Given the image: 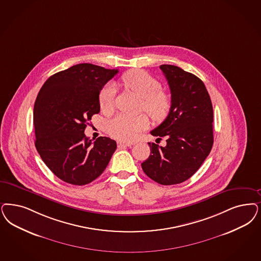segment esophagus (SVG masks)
<instances>
[{
	"label": "esophagus",
	"instance_id": "34e87169",
	"mask_svg": "<svg viewBox=\"0 0 261 261\" xmlns=\"http://www.w3.org/2000/svg\"><path fill=\"white\" fill-rule=\"evenodd\" d=\"M132 144H130V143H123V142H118V144H117V146L119 147V148H122V147H127V146H131Z\"/></svg>",
	"mask_w": 261,
	"mask_h": 261
}]
</instances>
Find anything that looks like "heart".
I'll list each match as a JSON object with an SVG mask.
<instances>
[{
	"mask_svg": "<svg viewBox=\"0 0 261 261\" xmlns=\"http://www.w3.org/2000/svg\"><path fill=\"white\" fill-rule=\"evenodd\" d=\"M121 82L128 90H132L143 98V108L154 120H163L169 115L171 108L170 94L161 90L162 85L149 73L141 69H134L124 73ZM116 88L112 84L105 85L99 92L100 109L110 113L115 107ZM149 125L148 117L144 114L128 116L118 114L107 122L109 134L117 140L131 142Z\"/></svg>",
	"mask_w": 261,
	"mask_h": 261,
	"instance_id": "obj_1",
	"label": "heart"
}]
</instances>
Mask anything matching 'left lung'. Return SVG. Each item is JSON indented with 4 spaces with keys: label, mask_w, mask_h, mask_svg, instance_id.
Returning a JSON list of instances; mask_svg holds the SVG:
<instances>
[{
    "label": "left lung",
    "mask_w": 261,
    "mask_h": 261,
    "mask_svg": "<svg viewBox=\"0 0 261 261\" xmlns=\"http://www.w3.org/2000/svg\"><path fill=\"white\" fill-rule=\"evenodd\" d=\"M171 93L167 118L151 135L167 137L166 146L148 143L144 173L162 185L184 182L198 171L213 145V107L206 88L196 75L171 64L160 65Z\"/></svg>",
    "instance_id": "left-lung-1"
}]
</instances>
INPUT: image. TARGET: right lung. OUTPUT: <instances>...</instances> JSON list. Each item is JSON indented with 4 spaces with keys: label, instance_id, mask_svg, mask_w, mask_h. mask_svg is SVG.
Segmentation results:
<instances>
[{
    "label": "right lung",
    "instance_id": "add662e5",
    "mask_svg": "<svg viewBox=\"0 0 261 261\" xmlns=\"http://www.w3.org/2000/svg\"><path fill=\"white\" fill-rule=\"evenodd\" d=\"M118 70L79 63L52 75L34 108L36 147L56 176L72 185H86L104 171L117 149L107 137L91 142L85 129L100 112L101 89Z\"/></svg>",
    "mask_w": 261,
    "mask_h": 261
}]
</instances>
